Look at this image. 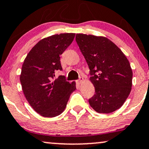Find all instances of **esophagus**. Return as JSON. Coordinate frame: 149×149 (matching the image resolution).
Instances as JSON below:
<instances>
[{
    "label": "esophagus",
    "instance_id": "34e87169",
    "mask_svg": "<svg viewBox=\"0 0 149 149\" xmlns=\"http://www.w3.org/2000/svg\"><path fill=\"white\" fill-rule=\"evenodd\" d=\"M83 80H84V78H82V77H80V79H79V80L77 81V82H78V84H81L82 82H83Z\"/></svg>",
    "mask_w": 149,
    "mask_h": 149
}]
</instances>
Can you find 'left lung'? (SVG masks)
<instances>
[{"label": "left lung", "instance_id": "8db88e82", "mask_svg": "<svg viewBox=\"0 0 149 149\" xmlns=\"http://www.w3.org/2000/svg\"><path fill=\"white\" fill-rule=\"evenodd\" d=\"M76 40L90 69L95 94L90 106L110 113L123 105L131 91L133 71L121 49L106 37L77 33Z\"/></svg>", "mask_w": 149, "mask_h": 149}]
</instances>
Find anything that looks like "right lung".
I'll return each mask as SVG.
<instances>
[{
	"label": "right lung",
	"instance_id": "right-lung-1",
	"mask_svg": "<svg viewBox=\"0 0 149 149\" xmlns=\"http://www.w3.org/2000/svg\"><path fill=\"white\" fill-rule=\"evenodd\" d=\"M76 33H66L42 39L30 50L22 66L20 83L24 96L33 110L45 118L59 116L67 107L76 82L60 76L54 80L56 70H62L60 56L73 42Z\"/></svg>",
	"mask_w": 149,
	"mask_h": 149
}]
</instances>
